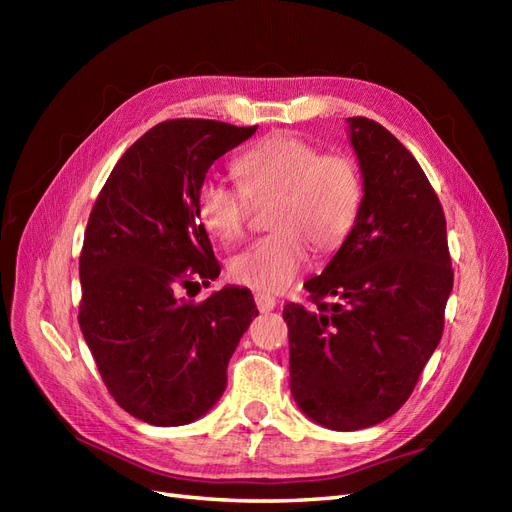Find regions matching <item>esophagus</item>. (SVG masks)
I'll list each match as a JSON object with an SVG mask.
<instances>
[{
    "instance_id": "obj_1",
    "label": "esophagus",
    "mask_w": 512,
    "mask_h": 512,
    "mask_svg": "<svg viewBox=\"0 0 512 512\" xmlns=\"http://www.w3.org/2000/svg\"><path fill=\"white\" fill-rule=\"evenodd\" d=\"M254 299H256V307L260 309V312H271V309H275V305H277V299L271 297V294H267V292H256Z\"/></svg>"
}]
</instances>
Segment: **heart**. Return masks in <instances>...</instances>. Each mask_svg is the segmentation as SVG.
Instances as JSON below:
<instances>
[{"mask_svg":"<svg viewBox=\"0 0 512 512\" xmlns=\"http://www.w3.org/2000/svg\"><path fill=\"white\" fill-rule=\"evenodd\" d=\"M239 183L207 177L198 190V215L211 237L241 241L254 205H267L273 228L230 260L232 280L262 292L288 288L307 267L312 245L333 252L359 218L363 177L348 153H324L294 134H275L243 151L232 164Z\"/></svg>","mask_w":512,"mask_h":512,"instance_id":"b5f03b06","label":"heart"}]
</instances>
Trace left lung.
I'll list each match as a JSON object with an SVG mask.
<instances>
[{"label":"left lung","mask_w":512,"mask_h":512,"mask_svg":"<svg viewBox=\"0 0 512 512\" xmlns=\"http://www.w3.org/2000/svg\"><path fill=\"white\" fill-rule=\"evenodd\" d=\"M365 196L354 228L288 303L290 393L335 431L382 423L406 404L438 348L453 290L444 209L421 164L367 117H350Z\"/></svg>","instance_id":"obj_1"}]
</instances>
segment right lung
Returning <instances> with one entry per match:
<instances>
[{"label":"right lung","mask_w":512,"mask_h":512,"mask_svg":"<svg viewBox=\"0 0 512 512\" xmlns=\"http://www.w3.org/2000/svg\"><path fill=\"white\" fill-rule=\"evenodd\" d=\"M256 126L168 119L123 153L89 213L79 324L108 393L138 421L188 425L226 389V367L258 309L245 288L179 297L220 275L198 215L211 164Z\"/></svg>","instance_id":"obj_1"}]
</instances>
